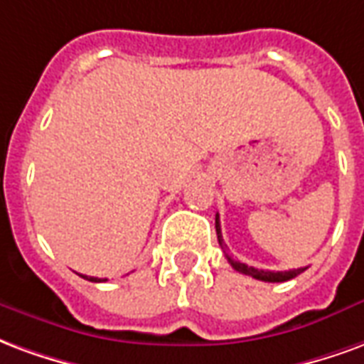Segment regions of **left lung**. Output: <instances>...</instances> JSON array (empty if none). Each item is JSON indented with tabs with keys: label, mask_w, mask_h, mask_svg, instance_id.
I'll return each mask as SVG.
<instances>
[{
	"label": "left lung",
	"mask_w": 364,
	"mask_h": 364,
	"mask_svg": "<svg viewBox=\"0 0 364 364\" xmlns=\"http://www.w3.org/2000/svg\"><path fill=\"white\" fill-rule=\"evenodd\" d=\"M215 230H217V238H219V244H221L223 252H225V258L229 259V264L238 273H242V275H250L254 279H259V281H267V283H283V281H289L296 277V275H301L306 267H299V269H289V272H267V269H258V267H252V266H246L242 262H238L235 256H230L229 254V248H227V244L223 240V235H221V221H219V213L215 215Z\"/></svg>",
	"instance_id": "left-lung-1"
}]
</instances>
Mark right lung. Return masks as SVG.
I'll return each mask as SVG.
<instances>
[{"label": "right lung", "mask_w": 364, "mask_h": 364, "mask_svg": "<svg viewBox=\"0 0 364 364\" xmlns=\"http://www.w3.org/2000/svg\"><path fill=\"white\" fill-rule=\"evenodd\" d=\"M81 277H85V279L92 281V283H100V281H106V279H98V277H87V275H81Z\"/></svg>", "instance_id": "1"}]
</instances>
